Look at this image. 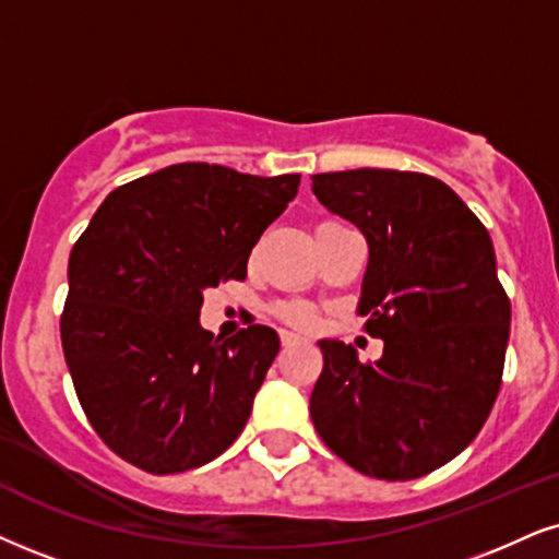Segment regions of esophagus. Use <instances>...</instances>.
Wrapping results in <instances>:
<instances>
[{
    "label": "esophagus",
    "mask_w": 559,
    "mask_h": 559,
    "mask_svg": "<svg viewBox=\"0 0 559 559\" xmlns=\"http://www.w3.org/2000/svg\"><path fill=\"white\" fill-rule=\"evenodd\" d=\"M302 336L293 334V332H282V347H295V344H300Z\"/></svg>",
    "instance_id": "1"
}]
</instances>
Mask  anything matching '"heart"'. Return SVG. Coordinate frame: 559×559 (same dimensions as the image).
<instances>
[{"mask_svg": "<svg viewBox=\"0 0 559 559\" xmlns=\"http://www.w3.org/2000/svg\"><path fill=\"white\" fill-rule=\"evenodd\" d=\"M280 316L287 323H293V326H300V329H311L316 323V311L308 306V302H285V306L280 308Z\"/></svg>", "mask_w": 559, "mask_h": 559, "instance_id": "1", "label": "heart"}]
</instances>
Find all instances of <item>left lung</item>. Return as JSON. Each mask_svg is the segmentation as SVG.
Returning a JSON list of instances; mask_svg holds the SVG:
<instances>
[{
	"mask_svg": "<svg viewBox=\"0 0 559 559\" xmlns=\"http://www.w3.org/2000/svg\"><path fill=\"white\" fill-rule=\"evenodd\" d=\"M311 178L316 199L368 240L357 313L383 340L376 362L319 342L311 419L353 469L425 477L477 438L500 391L511 300L490 233L432 176L357 168Z\"/></svg>",
	"mask_w": 559,
	"mask_h": 559,
	"instance_id": "left-lung-1",
	"label": "left lung"
}]
</instances>
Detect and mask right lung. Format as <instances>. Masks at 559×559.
<instances>
[{
  "mask_svg": "<svg viewBox=\"0 0 559 559\" xmlns=\"http://www.w3.org/2000/svg\"><path fill=\"white\" fill-rule=\"evenodd\" d=\"M300 176L178 163L123 183L69 253L61 347L90 425L150 474L210 464L240 436L280 353L274 329L199 326L204 290L246 280Z\"/></svg>",
  "mask_w": 559,
  "mask_h": 559,
  "instance_id": "right-lung-1",
  "label": "right lung"
}]
</instances>
